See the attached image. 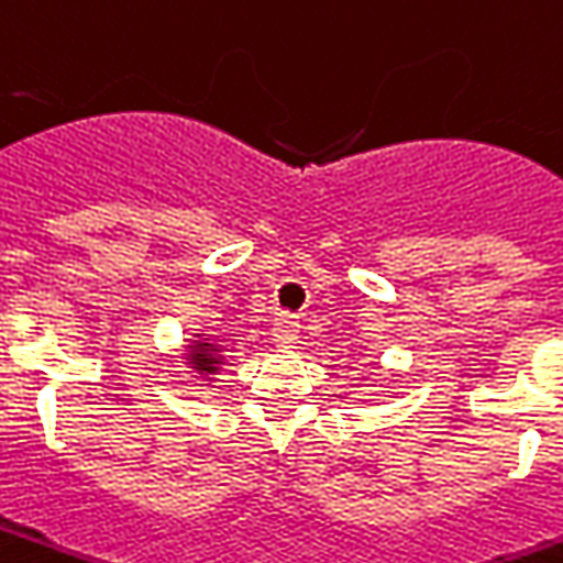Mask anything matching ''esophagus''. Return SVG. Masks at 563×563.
Wrapping results in <instances>:
<instances>
[{"label":"esophagus","mask_w":563,"mask_h":563,"mask_svg":"<svg viewBox=\"0 0 563 563\" xmlns=\"http://www.w3.org/2000/svg\"><path fill=\"white\" fill-rule=\"evenodd\" d=\"M298 332H301V322H298V317L283 313V317H277V322H274V341L283 344V347L295 344V341H298Z\"/></svg>","instance_id":"obj_1"}]
</instances>
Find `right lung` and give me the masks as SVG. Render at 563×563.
Returning <instances> with one entry per match:
<instances>
[{"mask_svg":"<svg viewBox=\"0 0 563 563\" xmlns=\"http://www.w3.org/2000/svg\"><path fill=\"white\" fill-rule=\"evenodd\" d=\"M222 365V347L213 344L210 338L191 341V353H188V368H195L198 375H216Z\"/></svg>","mask_w":563,"mask_h":563,"instance_id":"add662e5","label":"right lung"}]
</instances>
